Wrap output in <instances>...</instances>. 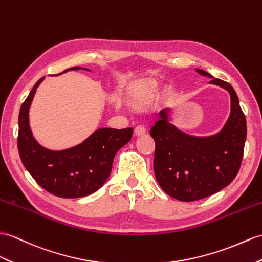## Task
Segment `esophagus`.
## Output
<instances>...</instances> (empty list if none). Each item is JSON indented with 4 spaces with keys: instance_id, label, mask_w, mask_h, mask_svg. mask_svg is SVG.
Masks as SVG:
<instances>
[{
    "instance_id": "esophagus-1",
    "label": "esophagus",
    "mask_w": 262,
    "mask_h": 262,
    "mask_svg": "<svg viewBox=\"0 0 262 262\" xmlns=\"http://www.w3.org/2000/svg\"><path fill=\"white\" fill-rule=\"evenodd\" d=\"M145 126L143 125V124H139V125H137L136 126V129H135V133H136V136H142V135H144L145 133Z\"/></svg>"
}]
</instances>
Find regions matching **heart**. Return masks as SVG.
Wrapping results in <instances>:
<instances>
[{"instance_id": "b5f03b06", "label": "heart", "mask_w": 262, "mask_h": 262, "mask_svg": "<svg viewBox=\"0 0 262 262\" xmlns=\"http://www.w3.org/2000/svg\"><path fill=\"white\" fill-rule=\"evenodd\" d=\"M157 84L155 82L148 81L140 83L137 86L132 89L131 99L138 104H148L155 99L157 94Z\"/></svg>"}]
</instances>
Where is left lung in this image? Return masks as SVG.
Masks as SVG:
<instances>
[{"mask_svg":"<svg viewBox=\"0 0 262 262\" xmlns=\"http://www.w3.org/2000/svg\"><path fill=\"white\" fill-rule=\"evenodd\" d=\"M196 72L210 76L208 72ZM210 83L227 89L231 98V113L225 127L209 138H193L169 122V109L151 127L155 139L153 170L165 193L180 201H195L227 187L239 172L244 157L247 122L238 95L228 82L212 79Z\"/></svg>","mask_w":262,"mask_h":262,"instance_id":"1","label":"left lung"}]
</instances>
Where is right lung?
Returning <instances> with one entry per match:
<instances>
[{"mask_svg": "<svg viewBox=\"0 0 262 262\" xmlns=\"http://www.w3.org/2000/svg\"><path fill=\"white\" fill-rule=\"evenodd\" d=\"M74 67L69 70H79ZM37 81L22 103L18 114L17 149L22 163L33 179L48 192L60 198H81L95 192L110 176L116 153L130 141L133 129H100L74 148L51 151L43 148L32 136L29 109Z\"/></svg>", "mask_w": 262, "mask_h": 262, "instance_id": "right-lung-1", "label": "right lung"}]
</instances>
